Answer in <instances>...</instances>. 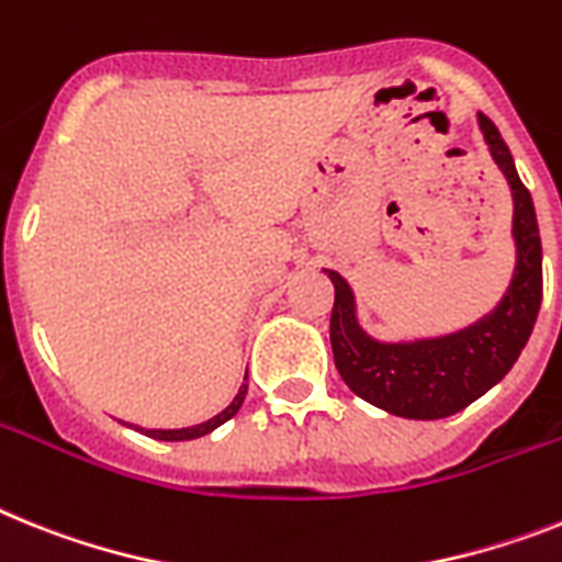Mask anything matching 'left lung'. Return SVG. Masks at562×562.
Wrapping results in <instances>:
<instances>
[{
	"label": "left lung",
	"mask_w": 562,
	"mask_h": 562,
	"mask_svg": "<svg viewBox=\"0 0 562 562\" xmlns=\"http://www.w3.org/2000/svg\"><path fill=\"white\" fill-rule=\"evenodd\" d=\"M480 128L492 148L494 162L512 186L517 239V271L512 289L492 317L442 339L400 346L376 342L357 325L348 282L337 271H325L334 282L331 348L339 376L357 397L397 417H451L483 397L517 362L529 342L543 300V248L535 202L529 188L517 177L508 145L485 113H480Z\"/></svg>",
	"instance_id": "1"
}]
</instances>
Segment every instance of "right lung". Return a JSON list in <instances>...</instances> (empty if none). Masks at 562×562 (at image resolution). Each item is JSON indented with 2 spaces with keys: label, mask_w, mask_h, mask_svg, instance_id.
<instances>
[{
  "label": "right lung",
  "mask_w": 562,
  "mask_h": 562,
  "mask_svg": "<svg viewBox=\"0 0 562 562\" xmlns=\"http://www.w3.org/2000/svg\"><path fill=\"white\" fill-rule=\"evenodd\" d=\"M245 394H248V385H243V389H239V394H237V397H234V403H231L223 414H216L214 419H209V423H200V426L177 428V431H159V428H154V431H148V428H139V431H145V434H148V437H154V440H168V442L196 440V437H202V434L214 431L216 426H223V423H228V419L239 412V405H243Z\"/></svg>",
  "instance_id": "right-lung-1"
}]
</instances>
